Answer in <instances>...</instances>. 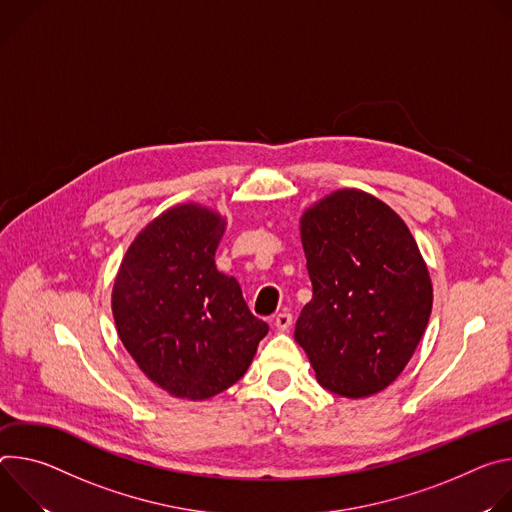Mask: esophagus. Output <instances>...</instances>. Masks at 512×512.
Segmentation results:
<instances>
[{
    "instance_id": "34e87169",
    "label": "esophagus",
    "mask_w": 512,
    "mask_h": 512,
    "mask_svg": "<svg viewBox=\"0 0 512 512\" xmlns=\"http://www.w3.org/2000/svg\"><path fill=\"white\" fill-rule=\"evenodd\" d=\"M291 323H293V315L287 313V311H282V313H278V315L274 317V327L280 329V331H289Z\"/></svg>"
}]
</instances>
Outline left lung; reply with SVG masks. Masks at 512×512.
I'll return each mask as SVG.
<instances>
[{
    "label": "left lung",
    "mask_w": 512,
    "mask_h": 512,
    "mask_svg": "<svg viewBox=\"0 0 512 512\" xmlns=\"http://www.w3.org/2000/svg\"><path fill=\"white\" fill-rule=\"evenodd\" d=\"M313 285L295 339L317 382L348 399L384 390L425 333L433 287L407 223L380 199L339 189L301 217Z\"/></svg>",
    "instance_id": "left-lung-1"
}]
</instances>
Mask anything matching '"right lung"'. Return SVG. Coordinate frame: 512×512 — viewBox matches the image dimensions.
Wrapping results in <instances>:
<instances>
[{
	"label": "right lung",
	"instance_id": "right-lung-1",
	"mask_svg": "<svg viewBox=\"0 0 512 512\" xmlns=\"http://www.w3.org/2000/svg\"><path fill=\"white\" fill-rule=\"evenodd\" d=\"M223 232L225 219L207 207H170L136 236L113 282L122 344L177 399H211L236 384L268 333L238 280L215 268Z\"/></svg>",
	"mask_w": 512,
	"mask_h": 512
}]
</instances>
